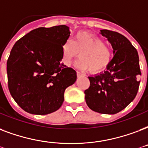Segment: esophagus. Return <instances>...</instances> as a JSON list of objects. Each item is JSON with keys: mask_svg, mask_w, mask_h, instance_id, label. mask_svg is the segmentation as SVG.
Wrapping results in <instances>:
<instances>
[{"mask_svg": "<svg viewBox=\"0 0 148 148\" xmlns=\"http://www.w3.org/2000/svg\"><path fill=\"white\" fill-rule=\"evenodd\" d=\"M77 77H80V76H82L83 74L81 73V72H79V71H77Z\"/></svg>", "mask_w": 148, "mask_h": 148, "instance_id": "34e87169", "label": "esophagus"}]
</instances>
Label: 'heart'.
I'll return each mask as SVG.
<instances>
[{
	"label": "heart",
	"mask_w": 148,
	"mask_h": 148,
	"mask_svg": "<svg viewBox=\"0 0 148 148\" xmlns=\"http://www.w3.org/2000/svg\"><path fill=\"white\" fill-rule=\"evenodd\" d=\"M61 50L65 65H70L80 53L81 59L77 62V66L82 70L89 69L92 73L103 71L111 61V49L101 38L86 32L77 33L73 41L66 40L62 45Z\"/></svg>",
	"instance_id": "obj_1"
}]
</instances>
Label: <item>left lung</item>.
<instances>
[{
    "mask_svg": "<svg viewBox=\"0 0 148 148\" xmlns=\"http://www.w3.org/2000/svg\"><path fill=\"white\" fill-rule=\"evenodd\" d=\"M113 49V58L104 72L88 77L90 87L84 91L88 106L103 114H116L136 97L141 75L137 49L126 37L107 29L101 30Z\"/></svg>",
    "mask_w": 148,
    "mask_h": 148,
    "instance_id": "1",
    "label": "left lung"
}]
</instances>
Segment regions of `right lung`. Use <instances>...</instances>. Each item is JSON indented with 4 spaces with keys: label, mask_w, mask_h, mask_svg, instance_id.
Instances as JSON below:
<instances>
[{
    "label": "right lung",
    "mask_w": 148,
    "mask_h": 148,
    "mask_svg": "<svg viewBox=\"0 0 148 148\" xmlns=\"http://www.w3.org/2000/svg\"><path fill=\"white\" fill-rule=\"evenodd\" d=\"M71 32L66 25L40 27L18 40L7 62L8 88L21 109L47 115L59 109L64 92L76 82L77 73L61 64L62 45Z\"/></svg>",
    "instance_id": "right-lung-1"
}]
</instances>
